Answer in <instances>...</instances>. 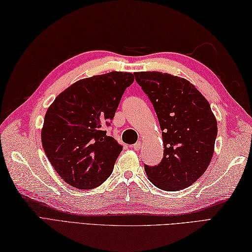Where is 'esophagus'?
Listing matches in <instances>:
<instances>
[{"mask_svg": "<svg viewBox=\"0 0 252 252\" xmlns=\"http://www.w3.org/2000/svg\"><path fill=\"white\" fill-rule=\"evenodd\" d=\"M140 147H141V143H140V141H137L136 144H134V145H133V149H134V150H136V151H138V150L140 149Z\"/></svg>", "mask_w": 252, "mask_h": 252, "instance_id": "34e87169", "label": "esophagus"}]
</instances>
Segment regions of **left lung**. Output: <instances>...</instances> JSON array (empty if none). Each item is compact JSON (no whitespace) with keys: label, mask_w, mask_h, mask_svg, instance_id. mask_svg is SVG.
<instances>
[{"label":"left lung","mask_w":252,"mask_h":252,"mask_svg":"<svg viewBox=\"0 0 252 252\" xmlns=\"http://www.w3.org/2000/svg\"><path fill=\"white\" fill-rule=\"evenodd\" d=\"M157 113L164 157L145 171L158 189L176 191L189 188L208 168L214 153L217 121L209 102L188 80L148 71L134 74Z\"/></svg>","instance_id":"1"}]
</instances>
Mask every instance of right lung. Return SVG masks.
I'll return each mask as SVG.
<instances>
[{
    "label": "right lung",
    "mask_w": 252,
    "mask_h": 252,
    "mask_svg": "<svg viewBox=\"0 0 252 252\" xmlns=\"http://www.w3.org/2000/svg\"><path fill=\"white\" fill-rule=\"evenodd\" d=\"M134 75L113 72L75 82L48 108L41 131L44 153L56 172L79 189L98 188L112 175L122 146L107 136Z\"/></svg>",
    "instance_id": "1"
}]
</instances>
